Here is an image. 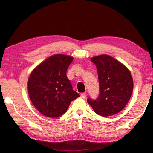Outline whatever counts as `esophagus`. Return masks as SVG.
Segmentation results:
<instances>
[{"instance_id":"1","label":"esophagus","mask_w":153,"mask_h":153,"mask_svg":"<svg viewBox=\"0 0 153 153\" xmlns=\"http://www.w3.org/2000/svg\"><path fill=\"white\" fill-rule=\"evenodd\" d=\"M86 96H87L86 93H83L81 94V97H82V98H83V99H85Z\"/></svg>"}]
</instances>
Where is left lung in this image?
<instances>
[{
	"label": "left lung",
	"instance_id": "8db88e82",
	"mask_svg": "<svg viewBox=\"0 0 153 153\" xmlns=\"http://www.w3.org/2000/svg\"><path fill=\"white\" fill-rule=\"evenodd\" d=\"M99 82V94L96 99L89 97L87 101L98 115H114L124 108L133 92V78L124 65L114 58L103 54L92 58Z\"/></svg>",
	"mask_w": 153,
	"mask_h": 153
}]
</instances>
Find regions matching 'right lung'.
Instances as JSON below:
<instances>
[{
    "label": "right lung",
    "mask_w": 153,
    "mask_h": 153,
    "mask_svg": "<svg viewBox=\"0 0 153 153\" xmlns=\"http://www.w3.org/2000/svg\"><path fill=\"white\" fill-rule=\"evenodd\" d=\"M73 58L55 54L32 71L27 89L33 105L42 114L57 118L67 111L72 100L80 95L73 90L66 71Z\"/></svg>",
    "instance_id": "add662e5"
}]
</instances>
